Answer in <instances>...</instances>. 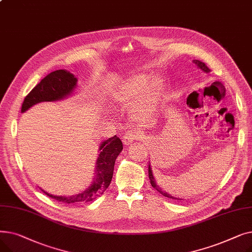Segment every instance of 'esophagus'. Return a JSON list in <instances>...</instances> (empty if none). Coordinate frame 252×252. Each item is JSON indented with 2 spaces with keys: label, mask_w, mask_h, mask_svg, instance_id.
<instances>
[{
  "label": "esophagus",
  "mask_w": 252,
  "mask_h": 252,
  "mask_svg": "<svg viewBox=\"0 0 252 252\" xmlns=\"http://www.w3.org/2000/svg\"><path fill=\"white\" fill-rule=\"evenodd\" d=\"M139 139H140V135H138L136 133H128L124 137L123 142H124L126 146H128V145H130L131 143L135 142V141H138Z\"/></svg>",
  "instance_id": "1"
}]
</instances>
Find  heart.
Returning a JSON list of instances; mask_svg holds the SVG:
<instances>
[{
  "label": "heart",
  "instance_id": "heart-1",
  "mask_svg": "<svg viewBox=\"0 0 252 252\" xmlns=\"http://www.w3.org/2000/svg\"><path fill=\"white\" fill-rule=\"evenodd\" d=\"M162 81L160 77H154L149 82L147 74L131 76L119 86L112 94V99L122 105H128L135 99L136 102L133 112L137 117H147L155 110L160 95Z\"/></svg>",
  "mask_w": 252,
  "mask_h": 252
}]
</instances>
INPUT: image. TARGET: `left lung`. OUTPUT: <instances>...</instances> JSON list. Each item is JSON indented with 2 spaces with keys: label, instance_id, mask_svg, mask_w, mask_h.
<instances>
[{
  "label": "left lung",
  "instance_id": "left-lung-1",
  "mask_svg": "<svg viewBox=\"0 0 252 252\" xmlns=\"http://www.w3.org/2000/svg\"><path fill=\"white\" fill-rule=\"evenodd\" d=\"M193 63L197 66L198 68L201 69L203 72L208 73V72L210 71V69H209V68L207 67V66L205 65V63H203V62H201V61H199V60H193ZM148 175H149V180H150V183H151V186H152L154 189H156V190H157L158 192H159L160 194H162L163 196H165V197H167V198H170V199L183 200V199H181V198H177V197H175V196H171L170 194H168L167 192L163 191L159 186H158V185H157V184H156V182H155L154 176H153V174H152V168H151L150 163H149V165H148Z\"/></svg>",
  "mask_w": 252,
  "mask_h": 252
}]
</instances>
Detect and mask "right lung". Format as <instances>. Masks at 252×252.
<instances>
[{
    "label": "right lung",
    "instance_id": "add662e5",
    "mask_svg": "<svg viewBox=\"0 0 252 252\" xmlns=\"http://www.w3.org/2000/svg\"><path fill=\"white\" fill-rule=\"evenodd\" d=\"M77 78L68 70L59 69L49 73L25 97L21 112L28 111L33 105L41 102H54L68 98L76 89ZM100 154L96 162L95 178L91 186L82 193L71 196H56L42 190L46 195L63 203H86L95 200L108 188L112 180L114 163L123 151V143L114 136L100 144Z\"/></svg>",
    "mask_w": 252,
    "mask_h": 252
}]
</instances>
